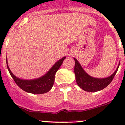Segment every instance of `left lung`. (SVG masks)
Instances as JSON below:
<instances>
[{
	"label": "left lung",
	"mask_w": 125,
	"mask_h": 125,
	"mask_svg": "<svg viewBox=\"0 0 125 125\" xmlns=\"http://www.w3.org/2000/svg\"><path fill=\"white\" fill-rule=\"evenodd\" d=\"M73 59L75 62L74 73L75 75L76 82L81 89L85 91L90 92L99 91L108 86L110 83L112 81L120 65L119 63L116 70L110 77L104 78H94L87 74L81 66L78 60L75 58H73Z\"/></svg>",
	"instance_id": "1"
}]
</instances>
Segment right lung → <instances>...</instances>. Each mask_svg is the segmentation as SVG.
I'll list each match as a JSON object with an SVG mask.
<instances>
[{"instance_id": "right-lung-1", "label": "right lung", "mask_w": 125, "mask_h": 125, "mask_svg": "<svg viewBox=\"0 0 125 125\" xmlns=\"http://www.w3.org/2000/svg\"><path fill=\"white\" fill-rule=\"evenodd\" d=\"M65 58L66 57H64L56 62L45 75L39 78L33 80H23L18 78L14 75L10 70L8 64L7 59H6V64L10 75L12 77L15 83L22 90L26 92L33 94H43L48 92L52 89L54 82L55 74L58 71Z\"/></svg>"}]
</instances>
